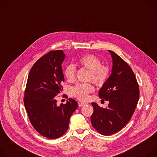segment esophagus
<instances>
[{
    "label": "esophagus",
    "instance_id": "34e87169",
    "mask_svg": "<svg viewBox=\"0 0 157 157\" xmlns=\"http://www.w3.org/2000/svg\"><path fill=\"white\" fill-rule=\"evenodd\" d=\"M87 104L86 103V102H79V106L80 107H83V106H84V105H87Z\"/></svg>",
    "mask_w": 157,
    "mask_h": 157
}]
</instances>
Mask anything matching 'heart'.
<instances>
[{
	"label": "heart",
	"instance_id": "heart-1",
	"mask_svg": "<svg viewBox=\"0 0 157 157\" xmlns=\"http://www.w3.org/2000/svg\"><path fill=\"white\" fill-rule=\"evenodd\" d=\"M78 63L82 68L89 71V81H92L98 86L102 85L108 78L109 68L106 65L101 64L100 59L94 55H86L81 57ZM76 67L70 64L67 66L64 71V75L68 82H73L76 78ZM94 87L91 84H78L73 87L72 95L81 101L87 99L88 95L93 92Z\"/></svg>",
	"mask_w": 157,
	"mask_h": 157
}]
</instances>
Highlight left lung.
Wrapping results in <instances>:
<instances>
[{
	"label": "left lung",
	"instance_id": "obj_1",
	"mask_svg": "<svg viewBox=\"0 0 157 157\" xmlns=\"http://www.w3.org/2000/svg\"><path fill=\"white\" fill-rule=\"evenodd\" d=\"M111 75L99 91V96L109 101L107 107L92 102L94 113L91 117L93 127L104 136L121 130L130 120L139 99V86L128 64L113 51Z\"/></svg>",
	"mask_w": 157,
	"mask_h": 157
}]
</instances>
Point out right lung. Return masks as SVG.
Listing matches in <instances>:
<instances>
[{
    "label": "right lung",
    "mask_w": 157,
    "mask_h": 157,
    "mask_svg": "<svg viewBox=\"0 0 157 157\" xmlns=\"http://www.w3.org/2000/svg\"><path fill=\"white\" fill-rule=\"evenodd\" d=\"M65 57L62 50H55L40 58L30 71L25 92L24 105L32 125L50 139L64 135L78 106L71 98L65 104H56L64 81L61 64Z\"/></svg>",
    "instance_id": "right-lung-1"
}]
</instances>
